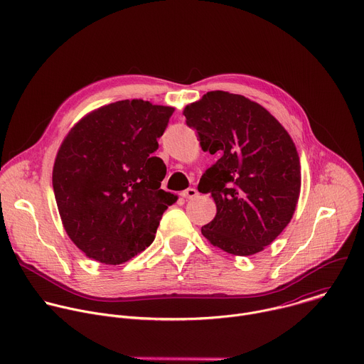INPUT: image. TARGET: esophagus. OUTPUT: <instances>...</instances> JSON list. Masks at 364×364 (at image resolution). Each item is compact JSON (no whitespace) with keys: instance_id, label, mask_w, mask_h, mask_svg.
<instances>
[{"instance_id":"34e87169","label":"esophagus","mask_w":364,"mask_h":364,"mask_svg":"<svg viewBox=\"0 0 364 364\" xmlns=\"http://www.w3.org/2000/svg\"><path fill=\"white\" fill-rule=\"evenodd\" d=\"M181 197H184L186 200H193V198H196L197 196H198V191L196 190V188H187V190H184V191H181V194H180Z\"/></svg>"}]
</instances>
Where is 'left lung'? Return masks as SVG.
<instances>
[{
	"label": "left lung",
	"mask_w": 364,
	"mask_h": 364,
	"mask_svg": "<svg viewBox=\"0 0 364 364\" xmlns=\"http://www.w3.org/2000/svg\"><path fill=\"white\" fill-rule=\"evenodd\" d=\"M183 114L201 149L220 156L198 183L217 207L201 234L234 256L264 250L290 223L300 196V160L290 134L264 107L227 91L204 94Z\"/></svg>",
	"instance_id": "1"
}]
</instances>
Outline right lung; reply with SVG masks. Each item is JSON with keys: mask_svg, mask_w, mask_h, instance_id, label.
<instances>
[{"mask_svg": "<svg viewBox=\"0 0 364 364\" xmlns=\"http://www.w3.org/2000/svg\"><path fill=\"white\" fill-rule=\"evenodd\" d=\"M174 108L144 100L100 107L70 130L53 168L63 225L87 257L123 264L149 247L177 196L154 153Z\"/></svg>", "mask_w": 364, "mask_h": 364, "instance_id": "add662e5", "label": "right lung"}]
</instances>
